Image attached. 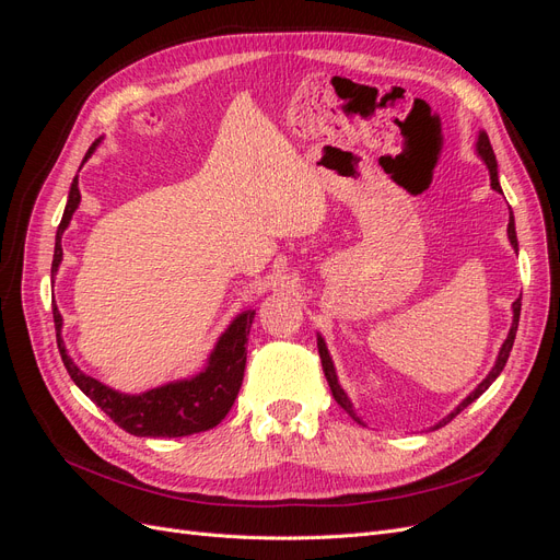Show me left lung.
I'll use <instances>...</instances> for the list:
<instances>
[{
  "label": "left lung",
  "instance_id": "1",
  "mask_svg": "<svg viewBox=\"0 0 560 560\" xmlns=\"http://www.w3.org/2000/svg\"><path fill=\"white\" fill-rule=\"evenodd\" d=\"M477 154H479V159L486 163V167H488V175H490V186H493V191H498V194H502V186H500V179H498V161H495V151H493V147H490V140H488V135L483 132V130H479V138H477ZM506 238H510V243H512V247H514V252L518 254V241H516V224H514V214H512V208H510V224H506ZM512 313H514V317H512V327H510V334H506V338H504V343H502V348H500V352H498V358H495V364H493V369L488 371V376L471 389V393L455 406V409L448 413V416H444L442 420L436 422L434 428H442V425H446V422H451L457 413H460L463 409H467V406L474 401V399H479L486 389L493 385V381L502 374V369H504V364H506V360H510V352H512V346H514V338H516V329H518V317H521V296L512 303ZM317 350H319V360H322V369H325V376H327V383H329V387H331V395H334V399L341 404V409L346 411V413H350L354 420L358 422H362L360 420V416L354 413V409H352V401H350V397L346 395V389L341 387V383H338V376H336V366H334V362H331V354H329V350H327V343H325V338H322V334H317ZM364 425V422H362Z\"/></svg>",
  "mask_w": 560,
  "mask_h": 560
}]
</instances>
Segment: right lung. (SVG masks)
Listing matches in <instances>:
<instances>
[{
  "instance_id": "right-lung-1",
  "label": "right lung",
  "mask_w": 560,
  "mask_h": 560,
  "mask_svg": "<svg viewBox=\"0 0 560 560\" xmlns=\"http://www.w3.org/2000/svg\"><path fill=\"white\" fill-rule=\"evenodd\" d=\"M103 138H97L91 149L83 156L86 163L93 151L100 147ZM81 202L79 191V177L72 179L70 196H67V206L60 219V226L56 233V252L54 264H50V278L58 273L62 264V233L70 226L72 214L77 212ZM257 311H243L235 315L231 325L219 336L217 346L212 348L208 364L202 366L196 376L171 381L159 387H151L140 395H126L118 389L100 383L93 376H86L83 371L72 362L67 354L62 341V315L58 306H54V322H56V336H58V350L67 374L79 385V389L91 401H95L118 428L135 436H189L196 432H206L217 428L219 422L226 418L231 406L238 397V389L245 376V362H247V336L252 319Z\"/></svg>"
}]
</instances>
